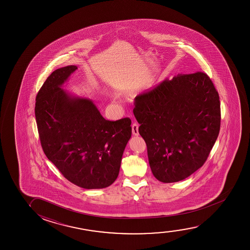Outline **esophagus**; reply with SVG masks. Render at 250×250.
Returning a JSON list of instances; mask_svg holds the SVG:
<instances>
[{"label":"esophagus","instance_id":"1","mask_svg":"<svg viewBox=\"0 0 250 250\" xmlns=\"http://www.w3.org/2000/svg\"><path fill=\"white\" fill-rule=\"evenodd\" d=\"M132 134L134 136H138L139 132H138V125L137 123L132 124Z\"/></svg>","mask_w":250,"mask_h":250}]
</instances>
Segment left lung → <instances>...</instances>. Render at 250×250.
<instances>
[{"label": "left lung", "instance_id": "1", "mask_svg": "<svg viewBox=\"0 0 250 250\" xmlns=\"http://www.w3.org/2000/svg\"><path fill=\"white\" fill-rule=\"evenodd\" d=\"M133 113L151 171L162 183L181 181L202 167L219 136V94L204 72L164 79L135 98Z\"/></svg>", "mask_w": 250, "mask_h": 250}]
</instances>
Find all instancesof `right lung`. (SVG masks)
Instances as JSON below:
<instances>
[{
	"mask_svg": "<svg viewBox=\"0 0 250 250\" xmlns=\"http://www.w3.org/2000/svg\"><path fill=\"white\" fill-rule=\"evenodd\" d=\"M77 69H57L42 86L35 106L38 134L46 156L68 181L87 189L106 188L118 178L131 120H105L91 100L62 89Z\"/></svg>",
	"mask_w": 250,
	"mask_h": 250,
	"instance_id": "1",
	"label": "right lung"
}]
</instances>
